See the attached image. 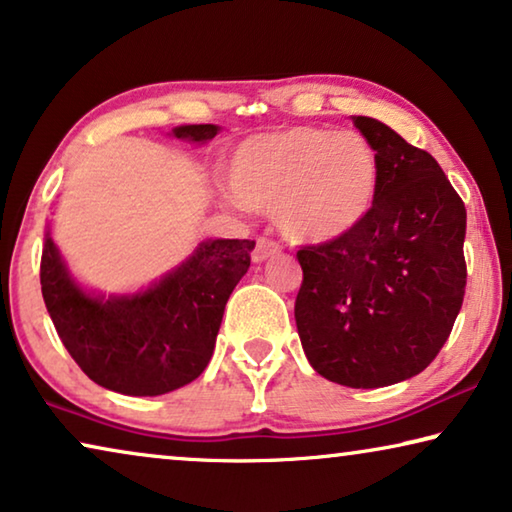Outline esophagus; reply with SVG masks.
Wrapping results in <instances>:
<instances>
[{
  "label": "esophagus",
  "mask_w": 512,
  "mask_h": 512,
  "mask_svg": "<svg viewBox=\"0 0 512 512\" xmlns=\"http://www.w3.org/2000/svg\"><path fill=\"white\" fill-rule=\"evenodd\" d=\"M280 246L276 241L271 239H257V246H255V253H253V262L255 264H264L269 262L271 257H278L280 255Z\"/></svg>",
  "instance_id": "34e87169"
}]
</instances>
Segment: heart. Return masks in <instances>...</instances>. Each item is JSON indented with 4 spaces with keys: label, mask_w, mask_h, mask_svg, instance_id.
Wrapping results in <instances>:
<instances>
[{
    "label": "heart",
    "mask_w": 512,
    "mask_h": 512,
    "mask_svg": "<svg viewBox=\"0 0 512 512\" xmlns=\"http://www.w3.org/2000/svg\"><path fill=\"white\" fill-rule=\"evenodd\" d=\"M234 200L273 211L301 243L352 234L375 207L379 158L358 133L294 126L243 140L230 158Z\"/></svg>",
    "instance_id": "obj_1"
}]
</instances>
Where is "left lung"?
Returning a JSON list of instances; mask_svg holds the SVG:
<instances>
[{"label": "left lung", "mask_w": 512, "mask_h": 512, "mask_svg": "<svg viewBox=\"0 0 512 512\" xmlns=\"http://www.w3.org/2000/svg\"><path fill=\"white\" fill-rule=\"evenodd\" d=\"M379 158L375 207L352 234L296 257L294 317L315 372L349 388L423 372L462 308L467 209L437 160L372 117H352Z\"/></svg>", "instance_id": "1"}]
</instances>
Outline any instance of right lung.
Instances as JSON below:
<instances>
[{
    "label": "right lung",
    "mask_w": 512,
    "mask_h": 512,
    "mask_svg": "<svg viewBox=\"0 0 512 512\" xmlns=\"http://www.w3.org/2000/svg\"><path fill=\"white\" fill-rule=\"evenodd\" d=\"M220 126L188 124L172 137L207 144ZM255 241L207 239L183 262L133 294L87 292L45 232L41 292L61 342L98 386L154 398L190 384L207 368L225 303L246 276Z\"/></svg>",
    "instance_id": "1"
}]
</instances>
